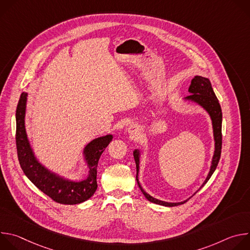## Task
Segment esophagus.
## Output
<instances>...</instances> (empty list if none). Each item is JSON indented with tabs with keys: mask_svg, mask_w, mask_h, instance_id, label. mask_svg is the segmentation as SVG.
<instances>
[{
	"mask_svg": "<svg viewBox=\"0 0 250 250\" xmlns=\"http://www.w3.org/2000/svg\"><path fill=\"white\" fill-rule=\"evenodd\" d=\"M127 131H128V133H129L130 135H132V136H136V135L138 134V132H139L138 127H137L136 125H129V126H128Z\"/></svg>",
	"mask_w": 250,
	"mask_h": 250,
	"instance_id": "obj_1",
	"label": "esophagus"
}]
</instances>
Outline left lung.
Returning a JSON list of instances; mask_svg holds the SVG:
<instances>
[{
    "instance_id": "1",
    "label": "left lung",
    "mask_w": 250,
    "mask_h": 250,
    "mask_svg": "<svg viewBox=\"0 0 250 250\" xmlns=\"http://www.w3.org/2000/svg\"><path fill=\"white\" fill-rule=\"evenodd\" d=\"M189 92L192 93V94L190 96H188L186 99L198 103L209 114L210 119H211V123H212L213 137H215V153H213L211 166H210L208 175L207 177V179L205 180L204 184L202 185V187H203L208 181V179L210 178V176L212 175V173L215 172V170H216V168L219 164L220 158H221L223 114H222V108H221V104L219 103V100H218L215 92H213V90L211 88V84H210V82L208 78H205V77H202V76H195L193 78L192 82H191L190 87H189ZM133 157H134L135 164H136V181H137L138 187L140 188L141 192L144 193V195L146 196V198L149 202L157 204V205L165 206V207H175V206L182 205V204H184L188 201V200H186V201L180 202V203H167V202L157 200V199L151 197L150 195H148L144 189H142V187L140 186V184L138 182V178H137L138 171H139V152H138V150H134Z\"/></svg>"
}]
</instances>
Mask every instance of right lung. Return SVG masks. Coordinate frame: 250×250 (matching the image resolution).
Instances as JSON below:
<instances>
[{"label":"right lung","instance_id":"1","mask_svg":"<svg viewBox=\"0 0 250 250\" xmlns=\"http://www.w3.org/2000/svg\"><path fill=\"white\" fill-rule=\"evenodd\" d=\"M26 93H21L16 111V145L20 165L28 179L54 202L76 205L87 201L97 190V167L99 159L113 139V135L98 137L85 147L84 154L89 167L87 179L81 182L65 180L45 169L34 157L24 126Z\"/></svg>","mask_w":250,"mask_h":250}]
</instances>
